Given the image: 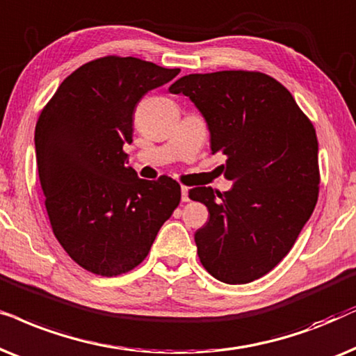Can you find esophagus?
Here are the masks:
<instances>
[{
    "label": "esophagus",
    "mask_w": 356,
    "mask_h": 356,
    "mask_svg": "<svg viewBox=\"0 0 356 356\" xmlns=\"http://www.w3.org/2000/svg\"><path fill=\"white\" fill-rule=\"evenodd\" d=\"M181 192H182V195H181L182 202H188V200H191V197H188V187L182 186V187H181Z\"/></svg>",
    "instance_id": "obj_1"
}]
</instances>
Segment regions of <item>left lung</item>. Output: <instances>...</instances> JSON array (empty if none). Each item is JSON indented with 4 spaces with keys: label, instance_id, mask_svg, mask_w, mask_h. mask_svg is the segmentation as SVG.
I'll use <instances>...</instances> for the list:
<instances>
[{
    "label": "left lung",
    "instance_id": "left-lung-1",
    "mask_svg": "<svg viewBox=\"0 0 356 356\" xmlns=\"http://www.w3.org/2000/svg\"><path fill=\"white\" fill-rule=\"evenodd\" d=\"M203 113L211 153L226 156L227 192L195 187L208 208L197 229L198 259L222 283H249L290 252L319 197L317 136L291 92L260 71L188 74L169 88Z\"/></svg>",
    "mask_w": 356,
    "mask_h": 356
}]
</instances>
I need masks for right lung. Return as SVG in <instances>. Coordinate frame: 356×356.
<instances>
[{"label": "right lung", "instance_id": "1", "mask_svg": "<svg viewBox=\"0 0 356 356\" xmlns=\"http://www.w3.org/2000/svg\"><path fill=\"white\" fill-rule=\"evenodd\" d=\"M181 73L107 55L63 79L35 125V156L51 229L79 267L117 277L143 262L181 202L168 175L138 179L127 165L136 104Z\"/></svg>", "mask_w": 356, "mask_h": 356}]
</instances>
